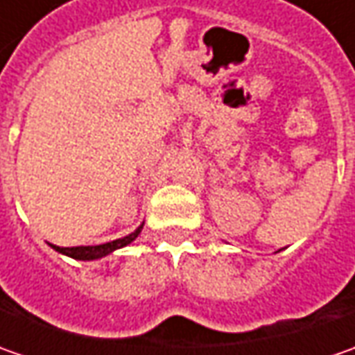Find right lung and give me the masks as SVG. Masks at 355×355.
I'll list each match as a JSON object with an SVG mask.
<instances>
[{
	"mask_svg": "<svg viewBox=\"0 0 355 355\" xmlns=\"http://www.w3.org/2000/svg\"><path fill=\"white\" fill-rule=\"evenodd\" d=\"M144 223L134 233H130L126 237L116 239V241H110V243H103V245H89V247H57V245H51L53 249L57 252H61V254H67V257H71V259H75V261H96V259H103L106 254H110V252H114L116 249H122V247H126L130 245L134 239L138 237L140 233H142Z\"/></svg>",
	"mask_w": 355,
	"mask_h": 355,
	"instance_id": "right-lung-1",
	"label": "right lung"
}]
</instances>
